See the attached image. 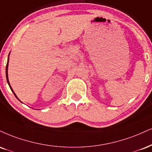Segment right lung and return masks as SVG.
I'll return each instance as SVG.
<instances>
[{
  "label": "right lung",
  "instance_id": "add662e5",
  "mask_svg": "<svg viewBox=\"0 0 152 152\" xmlns=\"http://www.w3.org/2000/svg\"><path fill=\"white\" fill-rule=\"evenodd\" d=\"M9 55H10V54H9ZM9 55H8V62H7V65H6V69H5V74H6V79H7V82H8V83L9 86H10V89H11V91H12V93H13V94H14L16 98H17L19 100V98H18L17 96H16L15 94V92H14V91H13V90H12V88H11V86H10V83H9V80H8V63H9ZM20 102H21V101H20Z\"/></svg>",
  "mask_w": 152,
  "mask_h": 152
}]
</instances>
